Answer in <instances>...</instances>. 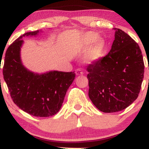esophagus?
Instances as JSON below:
<instances>
[{
	"instance_id": "1",
	"label": "esophagus",
	"mask_w": 149,
	"mask_h": 149,
	"mask_svg": "<svg viewBox=\"0 0 149 149\" xmlns=\"http://www.w3.org/2000/svg\"><path fill=\"white\" fill-rule=\"evenodd\" d=\"M76 74L77 76H81V75L83 74V71H82L81 69H77L76 70Z\"/></svg>"
}]
</instances>
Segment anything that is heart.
I'll use <instances>...</instances> for the list:
<instances>
[{
	"mask_svg": "<svg viewBox=\"0 0 149 149\" xmlns=\"http://www.w3.org/2000/svg\"><path fill=\"white\" fill-rule=\"evenodd\" d=\"M80 47L83 51H89L85 56V61L88 64L97 62L103 55L106 47L104 39L95 32H87L82 36Z\"/></svg>",
	"mask_w": 149,
	"mask_h": 149,
	"instance_id": "b5f03b06",
	"label": "heart"
}]
</instances>
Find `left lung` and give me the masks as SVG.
<instances>
[{"label":"left lung","instance_id":"1","mask_svg":"<svg viewBox=\"0 0 149 149\" xmlns=\"http://www.w3.org/2000/svg\"><path fill=\"white\" fill-rule=\"evenodd\" d=\"M115 30L109 54L88 65V95L99 110L114 113L129 107L139 95L144 73L139 46L123 31Z\"/></svg>","mask_w":149,"mask_h":149}]
</instances>
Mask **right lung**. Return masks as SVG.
Returning a JSON list of instances; mask_svg holds the SVG:
<instances>
[{
    "label": "right lung",
    "instance_id": "obj_1",
    "mask_svg": "<svg viewBox=\"0 0 149 149\" xmlns=\"http://www.w3.org/2000/svg\"><path fill=\"white\" fill-rule=\"evenodd\" d=\"M39 32L37 30L25 33L8 47L3 73L10 96L20 109L36 117H49L55 115L61 109L76 75L74 72L58 71L39 74L24 66L20 55L24 43L22 38L37 36Z\"/></svg>",
    "mask_w": 149,
    "mask_h": 149
}]
</instances>
